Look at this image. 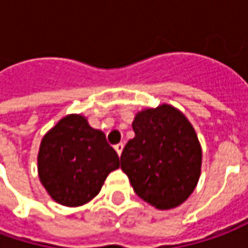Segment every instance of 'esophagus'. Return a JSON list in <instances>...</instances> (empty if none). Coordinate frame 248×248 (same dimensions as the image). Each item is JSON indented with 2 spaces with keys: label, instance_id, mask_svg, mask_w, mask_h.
I'll return each instance as SVG.
<instances>
[{
  "label": "esophagus",
  "instance_id": "34e87169",
  "mask_svg": "<svg viewBox=\"0 0 248 248\" xmlns=\"http://www.w3.org/2000/svg\"><path fill=\"white\" fill-rule=\"evenodd\" d=\"M124 143H118V145L114 146V149H115V151H117V154H118L119 156H121V154H122V151H124Z\"/></svg>",
  "mask_w": 248,
  "mask_h": 248
}]
</instances>
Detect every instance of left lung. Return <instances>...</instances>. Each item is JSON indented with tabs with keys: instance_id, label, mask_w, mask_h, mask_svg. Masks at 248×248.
Returning a JSON list of instances; mask_svg holds the SVG:
<instances>
[{
	"instance_id": "1",
	"label": "left lung",
	"mask_w": 248,
	"mask_h": 248,
	"mask_svg": "<svg viewBox=\"0 0 248 248\" xmlns=\"http://www.w3.org/2000/svg\"><path fill=\"white\" fill-rule=\"evenodd\" d=\"M134 138L124 146L121 169L135 194L158 210L181 206L195 190L202 147L186 115L169 103L135 114Z\"/></svg>"
}]
</instances>
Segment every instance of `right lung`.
<instances>
[{"instance_id": "obj_1", "label": "right lung", "mask_w": 248, "mask_h": 248, "mask_svg": "<svg viewBox=\"0 0 248 248\" xmlns=\"http://www.w3.org/2000/svg\"><path fill=\"white\" fill-rule=\"evenodd\" d=\"M38 177L53 201L78 207L97 197L119 158L103 131L93 129L82 114L61 118L41 140Z\"/></svg>"}]
</instances>
